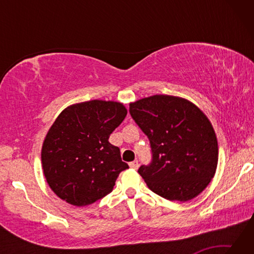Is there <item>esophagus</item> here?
<instances>
[{
  "label": "esophagus",
  "mask_w": 254,
  "mask_h": 254,
  "mask_svg": "<svg viewBox=\"0 0 254 254\" xmlns=\"http://www.w3.org/2000/svg\"><path fill=\"white\" fill-rule=\"evenodd\" d=\"M128 166H130V168H132V169H137V168H139V162L134 160V161L128 163Z\"/></svg>",
  "instance_id": "34e87169"
}]
</instances>
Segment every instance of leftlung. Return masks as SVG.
Returning a JSON list of instances; mask_svg holds the SVG:
<instances>
[{
  "mask_svg": "<svg viewBox=\"0 0 254 254\" xmlns=\"http://www.w3.org/2000/svg\"><path fill=\"white\" fill-rule=\"evenodd\" d=\"M130 114L151 144V163L137 170L148 187L169 200L198 196L218 161L216 134L203 111L186 98L153 95L130 103Z\"/></svg>",
  "mask_w": 254,
  "mask_h": 254,
  "instance_id": "left-lung-1",
  "label": "left lung"
}]
</instances>
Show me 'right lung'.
Returning <instances> with one entry per match:
<instances>
[{
  "label": "right lung",
  "instance_id": "1",
  "mask_svg": "<svg viewBox=\"0 0 254 254\" xmlns=\"http://www.w3.org/2000/svg\"><path fill=\"white\" fill-rule=\"evenodd\" d=\"M127 114L122 103L93 100L58 115L42 143L41 162L47 183L60 199L80 207L113 190L128 166L109 137Z\"/></svg>",
  "mask_w": 254,
  "mask_h": 254
}]
</instances>
